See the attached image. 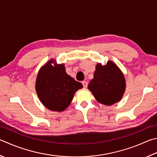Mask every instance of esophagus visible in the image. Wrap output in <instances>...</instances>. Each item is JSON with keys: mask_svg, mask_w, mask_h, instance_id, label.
<instances>
[{"mask_svg": "<svg viewBox=\"0 0 157 157\" xmlns=\"http://www.w3.org/2000/svg\"><path fill=\"white\" fill-rule=\"evenodd\" d=\"M82 84H83L84 88H86L88 86V82L86 81H83L82 82Z\"/></svg>", "mask_w": 157, "mask_h": 157, "instance_id": "1", "label": "esophagus"}]
</instances>
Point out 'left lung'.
Instances as JSON below:
<instances>
[{"instance_id": "obj_1", "label": "left lung", "mask_w": 157, "mask_h": 157, "mask_svg": "<svg viewBox=\"0 0 157 157\" xmlns=\"http://www.w3.org/2000/svg\"><path fill=\"white\" fill-rule=\"evenodd\" d=\"M124 73L113 61L97 64L94 78L88 88L99 103L111 106L121 99L126 90Z\"/></svg>"}]
</instances>
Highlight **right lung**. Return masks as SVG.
<instances>
[{"label":"right lung","mask_w":157,"mask_h":157,"mask_svg":"<svg viewBox=\"0 0 157 157\" xmlns=\"http://www.w3.org/2000/svg\"><path fill=\"white\" fill-rule=\"evenodd\" d=\"M83 87L66 73L64 64L50 59L40 69L36 81V91L47 109L62 112L69 107L74 94Z\"/></svg>","instance_id":"1"}]
</instances>
